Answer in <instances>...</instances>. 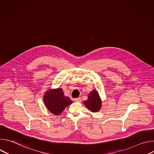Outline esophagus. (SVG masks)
I'll return each instance as SVG.
<instances>
[{
    "mask_svg": "<svg viewBox=\"0 0 154 154\" xmlns=\"http://www.w3.org/2000/svg\"><path fill=\"white\" fill-rule=\"evenodd\" d=\"M75 100L76 102H80L82 101V100H81V98H80V97L75 98Z\"/></svg>",
    "mask_w": 154,
    "mask_h": 154,
    "instance_id": "obj_1",
    "label": "esophagus"
}]
</instances>
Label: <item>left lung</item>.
I'll return each mask as SVG.
<instances>
[{
    "label": "left lung",
    "mask_w": 154,
    "mask_h": 154,
    "mask_svg": "<svg viewBox=\"0 0 154 154\" xmlns=\"http://www.w3.org/2000/svg\"><path fill=\"white\" fill-rule=\"evenodd\" d=\"M84 103L90 111L93 112H98L101 107L102 102L97 91L94 90L91 92L88 99L84 101Z\"/></svg>",
    "instance_id": "obj_1"
}]
</instances>
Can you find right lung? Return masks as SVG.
I'll return each instance as SVG.
<instances>
[{
  "mask_svg": "<svg viewBox=\"0 0 154 154\" xmlns=\"http://www.w3.org/2000/svg\"><path fill=\"white\" fill-rule=\"evenodd\" d=\"M44 102L49 110L55 115L61 114L72 102L69 97L64 95L61 88L48 91L44 96Z\"/></svg>",
  "mask_w": 154,
  "mask_h": 154,
  "instance_id": "obj_1",
  "label": "right lung"
}]
</instances>
